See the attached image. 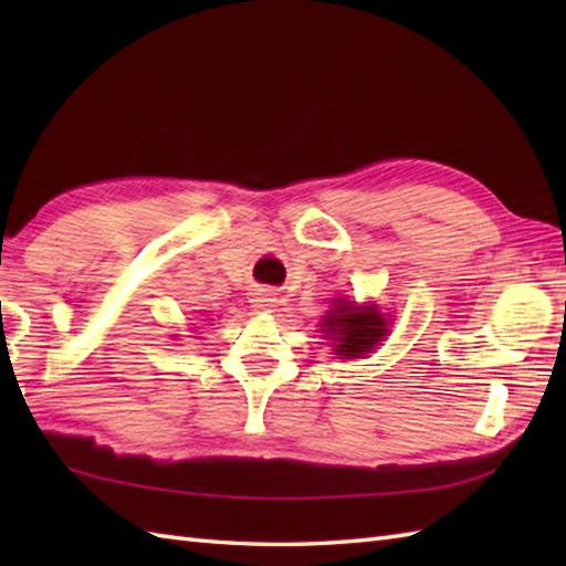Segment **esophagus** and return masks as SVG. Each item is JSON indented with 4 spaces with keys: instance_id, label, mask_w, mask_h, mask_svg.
Returning a JSON list of instances; mask_svg holds the SVG:
<instances>
[{
    "instance_id": "obj_1",
    "label": "esophagus",
    "mask_w": 566,
    "mask_h": 566,
    "mask_svg": "<svg viewBox=\"0 0 566 566\" xmlns=\"http://www.w3.org/2000/svg\"><path fill=\"white\" fill-rule=\"evenodd\" d=\"M250 304H252V311H258V314H270V311L276 306V296L272 292H258L250 298Z\"/></svg>"
}]
</instances>
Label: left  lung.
<instances>
[{
  "label": "left lung",
  "instance_id": "obj_1",
  "mask_svg": "<svg viewBox=\"0 0 566 566\" xmlns=\"http://www.w3.org/2000/svg\"><path fill=\"white\" fill-rule=\"evenodd\" d=\"M318 328L333 343V350L340 359H357L384 340L389 333V318L381 314L377 304H363L338 296L333 298L328 314L321 318Z\"/></svg>",
  "mask_w": 566,
  "mask_h": 566
}]
</instances>
